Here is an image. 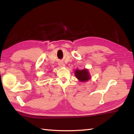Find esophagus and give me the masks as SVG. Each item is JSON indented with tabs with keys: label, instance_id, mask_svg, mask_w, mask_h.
<instances>
[{
	"label": "esophagus",
	"instance_id": "esophagus-1",
	"mask_svg": "<svg viewBox=\"0 0 134 134\" xmlns=\"http://www.w3.org/2000/svg\"><path fill=\"white\" fill-rule=\"evenodd\" d=\"M58 65H59V66L60 67H65V64L63 63H62V62L59 63Z\"/></svg>",
	"mask_w": 134,
	"mask_h": 134
}]
</instances>
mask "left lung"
<instances>
[{"label":"left lung","instance_id":"8db88e82","mask_svg":"<svg viewBox=\"0 0 134 134\" xmlns=\"http://www.w3.org/2000/svg\"><path fill=\"white\" fill-rule=\"evenodd\" d=\"M74 74L76 78L81 82L88 81L91 79L90 74L89 72V70L87 69L83 70L76 69L74 71Z\"/></svg>","mask_w":134,"mask_h":134}]
</instances>
